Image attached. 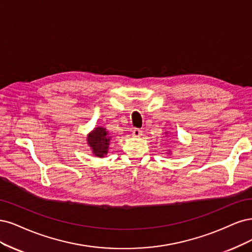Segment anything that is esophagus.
Instances as JSON below:
<instances>
[{"label":"esophagus","instance_id":"1","mask_svg":"<svg viewBox=\"0 0 252 252\" xmlns=\"http://www.w3.org/2000/svg\"><path fill=\"white\" fill-rule=\"evenodd\" d=\"M133 136L134 137H140L142 136V131L140 128H134L133 129Z\"/></svg>","mask_w":252,"mask_h":252}]
</instances>
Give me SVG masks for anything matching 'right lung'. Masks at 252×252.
<instances>
[{
	"instance_id": "right-lung-1",
	"label": "right lung",
	"mask_w": 252,
	"mask_h": 252,
	"mask_svg": "<svg viewBox=\"0 0 252 252\" xmlns=\"http://www.w3.org/2000/svg\"><path fill=\"white\" fill-rule=\"evenodd\" d=\"M88 144L90 145L95 156L103 158L108 154L111 136L105 127L97 126L88 135Z\"/></svg>"
}]
</instances>
